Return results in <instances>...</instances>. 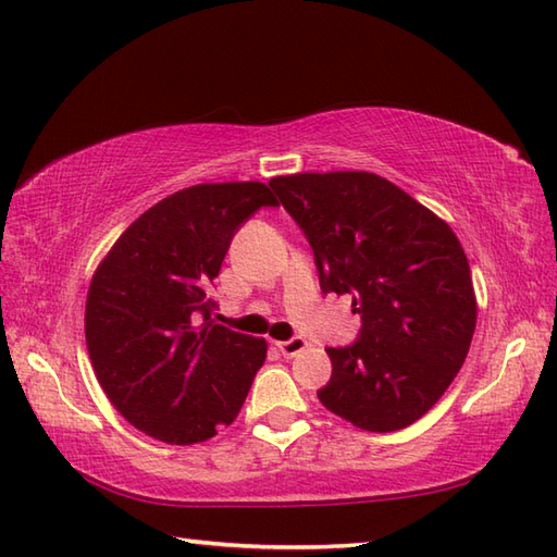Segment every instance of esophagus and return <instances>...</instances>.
<instances>
[{"instance_id":"1","label":"esophagus","mask_w":557,"mask_h":557,"mask_svg":"<svg viewBox=\"0 0 557 557\" xmlns=\"http://www.w3.org/2000/svg\"><path fill=\"white\" fill-rule=\"evenodd\" d=\"M306 347H309V342H306L304 337H292V339H285V342H277V349L282 351V357H297L299 351H304Z\"/></svg>"}]
</instances>
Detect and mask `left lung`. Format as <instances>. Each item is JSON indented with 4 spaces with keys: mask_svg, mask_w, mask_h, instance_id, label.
Instances as JSON below:
<instances>
[{
    "mask_svg": "<svg viewBox=\"0 0 557 557\" xmlns=\"http://www.w3.org/2000/svg\"><path fill=\"white\" fill-rule=\"evenodd\" d=\"M313 248L325 294H349L359 339L327 347L323 407L371 433L419 421L455 381L474 337L476 297L455 232L371 172L270 180Z\"/></svg>",
    "mask_w": 557,
    "mask_h": 557,
    "instance_id": "8db88e82",
    "label": "left lung"
}]
</instances>
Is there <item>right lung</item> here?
<instances>
[{"instance_id": "obj_1", "label": "right lung", "mask_w": 557, "mask_h": 557, "mask_svg": "<svg viewBox=\"0 0 557 557\" xmlns=\"http://www.w3.org/2000/svg\"><path fill=\"white\" fill-rule=\"evenodd\" d=\"M277 198L260 182L198 184L148 208L92 275L86 345L122 417L170 445L215 435L265 361L263 337L212 321V280L234 232Z\"/></svg>"}]
</instances>
